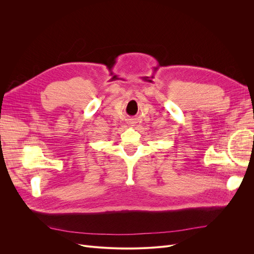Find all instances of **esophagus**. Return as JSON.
Masks as SVG:
<instances>
[{
	"label": "esophagus",
	"mask_w": 254,
	"mask_h": 254,
	"mask_svg": "<svg viewBox=\"0 0 254 254\" xmlns=\"http://www.w3.org/2000/svg\"><path fill=\"white\" fill-rule=\"evenodd\" d=\"M128 124L132 126V125H134V124H135V120H134V119H129V122H128Z\"/></svg>",
	"instance_id": "esophagus-1"
}]
</instances>
